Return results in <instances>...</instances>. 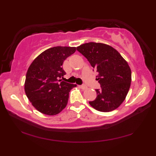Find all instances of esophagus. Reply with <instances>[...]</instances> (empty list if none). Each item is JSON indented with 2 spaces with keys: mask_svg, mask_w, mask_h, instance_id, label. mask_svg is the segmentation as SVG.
Segmentation results:
<instances>
[{
  "mask_svg": "<svg viewBox=\"0 0 156 156\" xmlns=\"http://www.w3.org/2000/svg\"><path fill=\"white\" fill-rule=\"evenodd\" d=\"M80 87L82 89H86L87 88V87L86 85H80Z\"/></svg>",
  "mask_w": 156,
  "mask_h": 156,
  "instance_id": "1",
  "label": "esophagus"
}]
</instances>
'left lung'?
Here are the masks:
<instances>
[{"mask_svg":"<svg viewBox=\"0 0 156 156\" xmlns=\"http://www.w3.org/2000/svg\"><path fill=\"white\" fill-rule=\"evenodd\" d=\"M77 50L98 73L96 80L101 88L96 89V98L89 105L102 112L117 109L125 100L131 86V71L128 62L117 50L104 43H84Z\"/></svg>","mask_w":156,"mask_h":156,"instance_id":"8db88e82","label":"left lung"}]
</instances>
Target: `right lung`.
<instances>
[{"instance_id": "add662e5", "label": "right lung", "mask_w": 156, "mask_h": 156, "mask_svg": "<svg viewBox=\"0 0 156 156\" xmlns=\"http://www.w3.org/2000/svg\"><path fill=\"white\" fill-rule=\"evenodd\" d=\"M76 51L75 47H51L38 55L28 68L25 91L39 112L54 115L67 106L69 91L76 84L61 82L59 78L66 73L62 69L63 62Z\"/></svg>"}]
</instances>
